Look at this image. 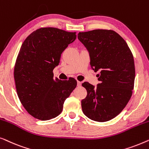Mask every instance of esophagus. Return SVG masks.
<instances>
[{"instance_id": "esophagus-1", "label": "esophagus", "mask_w": 149, "mask_h": 149, "mask_svg": "<svg viewBox=\"0 0 149 149\" xmlns=\"http://www.w3.org/2000/svg\"><path fill=\"white\" fill-rule=\"evenodd\" d=\"M81 84H82V83H81V81H77V85H78V86H81Z\"/></svg>"}]
</instances>
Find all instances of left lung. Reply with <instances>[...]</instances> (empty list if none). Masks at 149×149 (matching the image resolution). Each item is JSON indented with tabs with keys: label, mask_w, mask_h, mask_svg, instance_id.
<instances>
[{
	"label": "left lung",
	"mask_w": 149,
	"mask_h": 149,
	"mask_svg": "<svg viewBox=\"0 0 149 149\" xmlns=\"http://www.w3.org/2000/svg\"><path fill=\"white\" fill-rule=\"evenodd\" d=\"M78 38L89 52L91 67L99 71L98 83L82 85L87 94L81 100L83 113L98 122L111 120L123 111L131 98L135 80L132 53L125 40L111 30L79 32Z\"/></svg>",
	"instance_id": "8db88e82"
}]
</instances>
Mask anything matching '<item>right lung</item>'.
<instances>
[{
    "instance_id": "add662e5",
    "label": "right lung",
    "mask_w": 149,
    "mask_h": 149,
    "mask_svg": "<svg viewBox=\"0 0 149 149\" xmlns=\"http://www.w3.org/2000/svg\"><path fill=\"white\" fill-rule=\"evenodd\" d=\"M76 32L56 28H40L24 40L14 68L16 91L26 111L42 121L62 113L63 104L77 87L74 78H54L61 55L76 39Z\"/></svg>"
}]
</instances>
